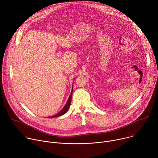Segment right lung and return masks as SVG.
I'll list each match as a JSON object with an SVG mask.
<instances>
[{
    "label": "right lung",
    "instance_id": "1",
    "mask_svg": "<svg viewBox=\"0 0 158 158\" xmlns=\"http://www.w3.org/2000/svg\"><path fill=\"white\" fill-rule=\"evenodd\" d=\"M73 87H72V91L71 93V94L69 96V98L68 99V101H67V103L65 104V106H64V107L62 109V110L60 111H59L57 114L54 115V116H49V118H57V117H59V116H62L64 115L65 112L67 111V110L69 109V107H70V105H71V99H72V94H73Z\"/></svg>",
    "mask_w": 158,
    "mask_h": 158
}]
</instances>
